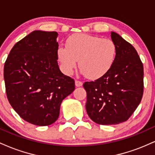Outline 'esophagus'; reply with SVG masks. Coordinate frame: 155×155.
<instances>
[{
    "mask_svg": "<svg viewBox=\"0 0 155 155\" xmlns=\"http://www.w3.org/2000/svg\"><path fill=\"white\" fill-rule=\"evenodd\" d=\"M75 84H76V87H81V86H82L83 83L81 82V81H79V80H76V81H75Z\"/></svg>",
    "mask_w": 155,
    "mask_h": 155,
    "instance_id": "obj_1",
    "label": "esophagus"
}]
</instances>
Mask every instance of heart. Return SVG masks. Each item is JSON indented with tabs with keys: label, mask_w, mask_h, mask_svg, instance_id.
Segmentation results:
<instances>
[{
	"label": "heart",
	"mask_w": 155,
	"mask_h": 155,
	"mask_svg": "<svg viewBox=\"0 0 155 155\" xmlns=\"http://www.w3.org/2000/svg\"><path fill=\"white\" fill-rule=\"evenodd\" d=\"M117 54V46L109 38L88 34L69 37L66 48L58 49V59L67 74H71L79 61L80 70L87 77H102L111 68Z\"/></svg>",
	"instance_id": "1"
}]
</instances>
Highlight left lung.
<instances>
[{
	"mask_svg": "<svg viewBox=\"0 0 155 155\" xmlns=\"http://www.w3.org/2000/svg\"><path fill=\"white\" fill-rule=\"evenodd\" d=\"M111 37L117 46L111 68L102 77L83 84L88 116L104 125L128 120L143 93V66L136 49L114 32Z\"/></svg>",
	"mask_w": 155,
	"mask_h": 155,
	"instance_id": "obj_1",
	"label": "left lung"
}]
</instances>
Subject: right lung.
I'll return each instance as SVG.
<instances>
[{
  "label": "right lung",
  "mask_w": 155,
  "mask_h": 155,
  "mask_svg": "<svg viewBox=\"0 0 155 155\" xmlns=\"http://www.w3.org/2000/svg\"><path fill=\"white\" fill-rule=\"evenodd\" d=\"M58 33L35 31L15 44L4 64L8 102L21 118L37 126L58 120L60 104L75 89L58 63Z\"/></svg>",
  "instance_id": "right-lung-1"
}]
</instances>
